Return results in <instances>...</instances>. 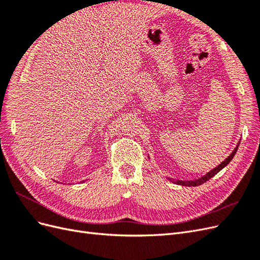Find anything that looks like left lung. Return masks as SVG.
I'll list each match as a JSON object with an SVG mask.
<instances>
[{
    "label": "left lung",
    "mask_w": 260,
    "mask_h": 260,
    "mask_svg": "<svg viewBox=\"0 0 260 260\" xmlns=\"http://www.w3.org/2000/svg\"><path fill=\"white\" fill-rule=\"evenodd\" d=\"M239 145H240V142H239L238 146L234 148V151L231 153V155L226 157L225 160H223V161H222L221 164H220L219 166H217L216 168H214L212 170H210L209 172H207V174H206L205 176H203L202 178H199V179H196V180H192V181L174 180V179H169V178H168V179H169L170 181H172V182H174V183L179 184V185H183V186H198V185H201V184H203V183H205L206 181H208L210 178H212V177H214L215 175H217L220 170L223 169V168L226 166V165L229 164V162L232 160V158L234 157L235 153H237V151H238V147H239Z\"/></svg>",
    "instance_id": "obj_1"
}]
</instances>
